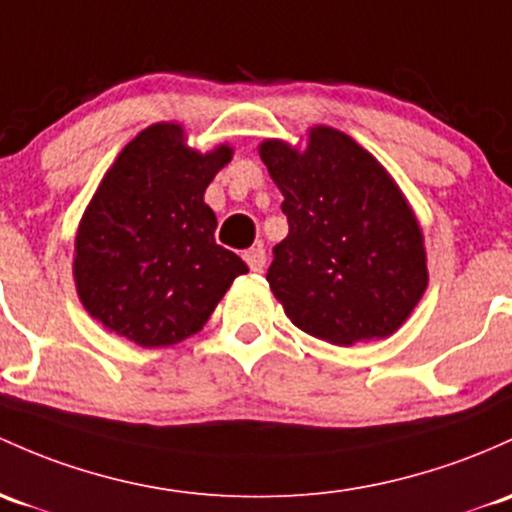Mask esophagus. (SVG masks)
Returning <instances> with one entry per match:
<instances>
[{
	"instance_id": "obj_1",
	"label": "esophagus",
	"mask_w": 512,
	"mask_h": 512,
	"mask_svg": "<svg viewBox=\"0 0 512 512\" xmlns=\"http://www.w3.org/2000/svg\"><path fill=\"white\" fill-rule=\"evenodd\" d=\"M244 261L249 263V268L254 273H261L263 266H266V251L261 249V246H254V249L244 251Z\"/></svg>"
}]
</instances>
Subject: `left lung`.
I'll use <instances>...</instances> for the list:
<instances>
[{"label":"left lung","mask_w":512,"mask_h":512,"mask_svg":"<svg viewBox=\"0 0 512 512\" xmlns=\"http://www.w3.org/2000/svg\"><path fill=\"white\" fill-rule=\"evenodd\" d=\"M258 153L285 197L266 273L285 315L337 346L390 337L425 293L427 256L388 170L332 126L310 129L305 151L268 139Z\"/></svg>","instance_id":"8db88e82"}]
</instances>
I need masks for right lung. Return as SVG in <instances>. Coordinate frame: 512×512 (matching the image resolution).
I'll use <instances>...</instances> for the list:
<instances>
[{
  "label": "right lung",
  "instance_id": "right-lung-1",
  "mask_svg": "<svg viewBox=\"0 0 512 512\" xmlns=\"http://www.w3.org/2000/svg\"><path fill=\"white\" fill-rule=\"evenodd\" d=\"M229 161V146L197 153L180 124H153L107 170L80 219L73 276L109 332L146 349L183 342L249 271L214 241L217 217L205 205Z\"/></svg>",
  "mask_w": 512,
  "mask_h": 512
}]
</instances>
